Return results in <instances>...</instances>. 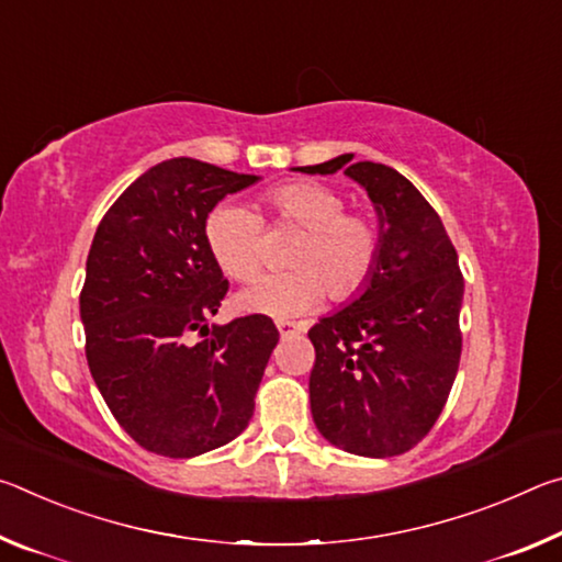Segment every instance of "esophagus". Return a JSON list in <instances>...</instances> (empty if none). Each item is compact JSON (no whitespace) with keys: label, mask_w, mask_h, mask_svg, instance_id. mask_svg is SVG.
I'll list each match as a JSON object with an SVG mask.
<instances>
[{"label":"esophagus","mask_w":562,"mask_h":562,"mask_svg":"<svg viewBox=\"0 0 562 562\" xmlns=\"http://www.w3.org/2000/svg\"><path fill=\"white\" fill-rule=\"evenodd\" d=\"M274 325H278L282 337H290V335H297V331H304V325H300V322H292V319H278Z\"/></svg>","instance_id":"1"}]
</instances>
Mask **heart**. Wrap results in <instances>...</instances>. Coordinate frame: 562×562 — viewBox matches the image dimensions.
Returning a JSON list of instances; mask_svg holds the SVG:
<instances>
[{
  "instance_id": "b5f03b06",
  "label": "heart",
  "mask_w": 562,
  "mask_h": 562,
  "mask_svg": "<svg viewBox=\"0 0 562 562\" xmlns=\"http://www.w3.org/2000/svg\"><path fill=\"white\" fill-rule=\"evenodd\" d=\"M265 203L280 223L304 233L290 252L294 270L252 280L237 292V310L284 319L315 310L327 290L337 302L364 290L379 258V233L367 215L347 213L345 198L317 180L272 188ZM205 243L217 268L235 280H250L265 262V227L247 205H217L205 221Z\"/></svg>"
}]
</instances>
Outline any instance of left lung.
Returning <instances> with one entry per match:
<instances>
[{
	"label": "left lung",
	"mask_w": 562,
	"mask_h": 562,
	"mask_svg": "<svg viewBox=\"0 0 562 562\" xmlns=\"http://www.w3.org/2000/svg\"><path fill=\"white\" fill-rule=\"evenodd\" d=\"M341 154L294 168L331 176L345 168L379 217V258L355 300L322 317L310 406L337 449L389 459L424 439L449 398L461 359L463 274L441 217L398 170Z\"/></svg>",
	"instance_id": "left-lung-1"
}]
</instances>
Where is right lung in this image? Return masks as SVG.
Wrapping results in <instances>:
<instances>
[{
	"label": "right lung",
	"mask_w": 562,
	"mask_h": 562,
	"mask_svg": "<svg viewBox=\"0 0 562 562\" xmlns=\"http://www.w3.org/2000/svg\"><path fill=\"white\" fill-rule=\"evenodd\" d=\"M170 158L123 190L93 235L81 322L103 402L133 441L193 459L240 436L280 331L270 317L207 329L227 280L205 243L207 213L258 183ZM206 337L192 341V331Z\"/></svg>",
	"instance_id": "obj_1"
}]
</instances>
